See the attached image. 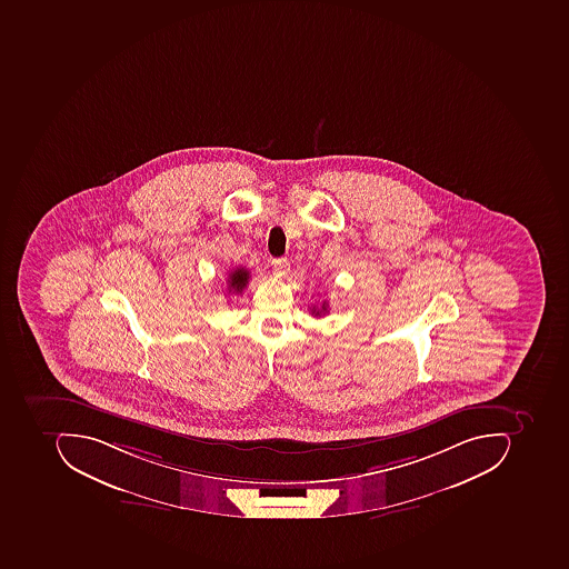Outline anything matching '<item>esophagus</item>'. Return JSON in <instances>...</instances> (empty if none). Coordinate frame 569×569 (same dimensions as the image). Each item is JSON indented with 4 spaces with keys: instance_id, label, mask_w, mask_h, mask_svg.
<instances>
[{
    "instance_id": "1",
    "label": "esophagus",
    "mask_w": 569,
    "mask_h": 569,
    "mask_svg": "<svg viewBox=\"0 0 569 569\" xmlns=\"http://www.w3.org/2000/svg\"><path fill=\"white\" fill-rule=\"evenodd\" d=\"M271 267H273V271H276L277 276H287V271L290 270V263L287 258H277V260H271Z\"/></svg>"
}]
</instances>
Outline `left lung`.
Masks as SVG:
<instances>
[{
  "label": "left lung",
  "mask_w": 569,
  "mask_h": 569,
  "mask_svg": "<svg viewBox=\"0 0 569 569\" xmlns=\"http://www.w3.org/2000/svg\"><path fill=\"white\" fill-rule=\"evenodd\" d=\"M328 311V302L325 301L323 302V306H321V309H316V308H312V315L315 316H321V315H325V312Z\"/></svg>",
  "instance_id": "left-lung-1"
}]
</instances>
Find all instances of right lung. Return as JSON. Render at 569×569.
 <instances>
[{"label": "right lung", "mask_w": 569, "mask_h": 569, "mask_svg": "<svg viewBox=\"0 0 569 569\" xmlns=\"http://www.w3.org/2000/svg\"><path fill=\"white\" fill-rule=\"evenodd\" d=\"M249 271L246 268L238 267L229 273L227 279V289L229 292L242 293V290L248 286Z\"/></svg>", "instance_id": "1"}]
</instances>
